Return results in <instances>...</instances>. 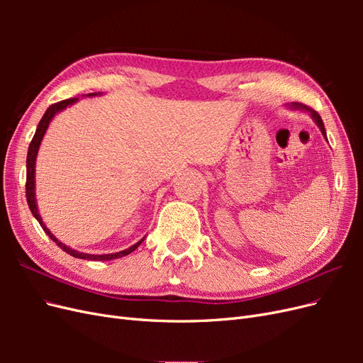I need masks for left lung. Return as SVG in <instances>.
<instances>
[{
	"instance_id": "obj_1",
	"label": "left lung",
	"mask_w": 363,
	"mask_h": 363,
	"mask_svg": "<svg viewBox=\"0 0 363 363\" xmlns=\"http://www.w3.org/2000/svg\"><path fill=\"white\" fill-rule=\"evenodd\" d=\"M288 107L291 108V111H300V112H306V113H309V115H311V118L315 121V124H316L318 127H320V130H321L323 136L327 139V135H325V128H324V123H323L321 116L318 115V112L312 111L311 107H307V106H304V104H301V103H291V104H288Z\"/></svg>"
}]
</instances>
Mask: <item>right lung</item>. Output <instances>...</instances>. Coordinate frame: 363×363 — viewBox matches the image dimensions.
Listing matches in <instances>:
<instances>
[{"mask_svg": "<svg viewBox=\"0 0 363 363\" xmlns=\"http://www.w3.org/2000/svg\"><path fill=\"white\" fill-rule=\"evenodd\" d=\"M101 95V92H94V94H87L86 96H98ZM77 101H79V98H69V100H65V101H60V103H56L52 104L47 108V112L43 113L40 123L38 124V128H36V133L35 136H33L31 142H30V147H28V152H27V183H26V196H27V203H28V207L30 211L33 213V216H35L40 227L43 228V232H45L54 242L57 244V247H60L63 251H67L68 255L74 256V257H79V259H86V260H113V259H119V257H124L127 255H130L131 251H135L142 242H144L145 238H142L139 242H136L135 245H131L130 248L127 250H123V251H118V252H111V255H89V252H82V251H77L68 245H65L63 242H60V240L54 236L50 228L45 225V223H43V219L40 218V213H39V208H38V203H36V159H38V152H39V147L42 144V139L43 136H45L47 130L50 127V123L54 119V116H56L57 113H60L62 111H65V108L75 104Z\"/></svg>", "mask_w": 363, "mask_h": 363, "instance_id": "right-lung-1", "label": "right lung"}]
</instances>
